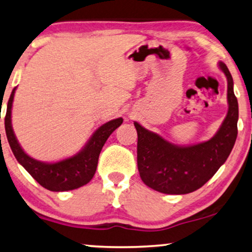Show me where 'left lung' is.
I'll list each match as a JSON object with an SVG mask.
<instances>
[{"label":"left lung","instance_id":"8db88e82","mask_svg":"<svg viewBox=\"0 0 252 252\" xmlns=\"http://www.w3.org/2000/svg\"><path fill=\"white\" fill-rule=\"evenodd\" d=\"M219 66L228 82V112L211 140L179 147L134 123L137 132V168L148 187L171 195L195 191L206 184L228 158L237 136L239 104L230 72L221 62Z\"/></svg>","mask_w":252,"mask_h":252}]
</instances>
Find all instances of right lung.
Listing matches in <instances>:
<instances>
[{
	"instance_id": "obj_1",
	"label": "right lung",
	"mask_w": 252,
	"mask_h": 252,
	"mask_svg": "<svg viewBox=\"0 0 252 252\" xmlns=\"http://www.w3.org/2000/svg\"><path fill=\"white\" fill-rule=\"evenodd\" d=\"M16 88L10 95L6 105V115L4 119L5 133L10 148L20 165L48 190L66 191L73 190L85 186L94 177L97 167L98 156L105 141L113 130L123 124V118L110 120L102 125L89 139L84 149L74 156L65 158L56 163H42L24 153L17 141L11 125V108Z\"/></svg>"
}]
</instances>
